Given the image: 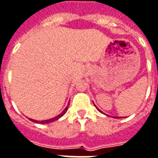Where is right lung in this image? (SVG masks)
<instances>
[{"label": "right lung", "mask_w": 158, "mask_h": 158, "mask_svg": "<svg viewBox=\"0 0 158 158\" xmlns=\"http://www.w3.org/2000/svg\"><path fill=\"white\" fill-rule=\"evenodd\" d=\"M67 110H68V106L66 107L61 113H60V114H59V115H57L56 117H53V118H52V119H49V120H44V121H35V120H33V119H30L32 122H34V123H42V124H46V123H52V122H54V121H57L58 119H60L61 116H63L65 114H66V112H67Z\"/></svg>", "instance_id": "add662e5"}]
</instances>
